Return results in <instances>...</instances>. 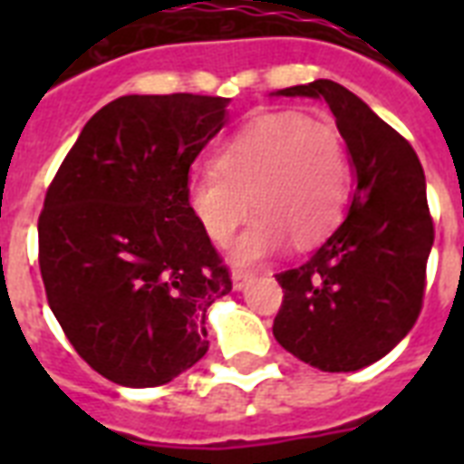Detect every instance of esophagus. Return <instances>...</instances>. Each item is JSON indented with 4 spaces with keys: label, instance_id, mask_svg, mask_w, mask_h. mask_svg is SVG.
<instances>
[{
    "label": "esophagus",
    "instance_id": "esophagus-1",
    "mask_svg": "<svg viewBox=\"0 0 464 464\" xmlns=\"http://www.w3.org/2000/svg\"><path fill=\"white\" fill-rule=\"evenodd\" d=\"M233 279V289L236 291H246L247 286H250V282H253V272H243V269H236L231 275Z\"/></svg>",
    "mask_w": 464,
    "mask_h": 464
}]
</instances>
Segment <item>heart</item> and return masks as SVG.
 <instances>
[{"mask_svg": "<svg viewBox=\"0 0 464 464\" xmlns=\"http://www.w3.org/2000/svg\"><path fill=\"white\" fill-rule=\"evenodd\" d=\"M349 199V159L332 122L269 112L247 122L188 182V202L214 243H228L250 202L260 211L233 247L240 265L265 260L286 240L308 247L339 224Z\"/></svg>", "mask_w": 464, "mask_h": 464, "instance_id": "b5f03b06", "label": "heart"}]
</instances>
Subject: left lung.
Here are the masks:
<instances>
[{
  "mask_svg": "<svg viewBox=\"0 0 464 464\" xmlns=\"http://www.w3.org/2000/svg\"><path fill=\"white\" fill-rule=\"evenodd\" d=\"M272 96L330 105L356 182L330 238L301 267L276 275L284 304L272 332L304 363L352 373L392 352L421 310L433 246L424 168L410 141L330 79Z\"/></svg>",
  "mask_w": 464,
  "mask_h": 464,
  "instance_id": "obj_1",
  "label": "left lung"
}]
</instances>
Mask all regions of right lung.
Listing matches in <instances>:
<instances>
[{
	"label": "right lung",
	"mask_w": 464,
	"mask_h": 464,
	"mask_svg": "<svg viewBox=\"0 0 464 464\" xmlns=\"http://www.w3.org/2000/svg\"><path fill=\"white\" fill-rule=\"evenodd\" d=\"M228 98L122 96L83 125L38 221L47 304L79 356L125 388H156L209 349L207 310L231 291L188 202L189 166Z\"/></svg>",
	"instance_id": "right-lung-1"
}]
</instances>
